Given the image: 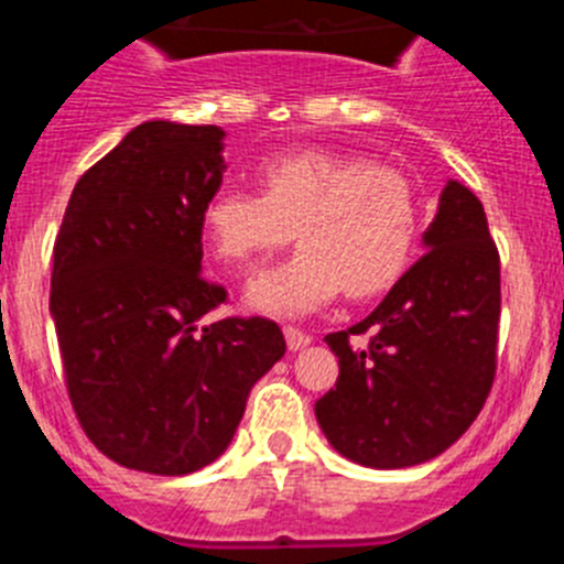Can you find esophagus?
I'll return each mask as SVG.
<instances>
[{"label": "esophagus", "instance_id": "1", "mask_svg": "<svg viewBox=\"0 0 564 564\" xmlns=\"http://www.w3.org/2000/svg\"><path fill=\"white\" fill-rule=\"evenodd\" d=\"M285 341H288V350L299 352V350H305L313 338L307 336L305 330H299V327H285Z\"/></svg>", "mask_w": 564, "mask_h": 564}]
</instances>
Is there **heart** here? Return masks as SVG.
Here are the masks:
<instances>
[{
  "mask_svg": "<svg viewBox=\"0 0 564 564\" xmlns=\"http://www.w3.org/2000/svg\"><path fill=\"white\" fill-rule=\"evenodd\" d=\"M259 188H214L200 217L214 257L237 268L285 246L296 228L302 248L246 288L248 311L307 316L341 291L352 299L387 291L410 265L421 206L395 169L372 166L361 154L305 149L268 158Z\"/></svg>",
  "mask_w": 564,
  "mask_h": 564,
  "instance_id": "b5f03b06",
  "label": "heart"
}]
</instances>
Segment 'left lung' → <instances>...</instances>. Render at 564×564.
Returning <instances> with one entry per match:
<instances>
[{"label": "left lung", "mask_w": 564, "mask_h": 564, "mask_svg": "<svg viewBox=\"0 0 564 564\" xmlns=\"http://www.w3.org/2000/svg\"><path fill=\"white\" fill-rule=\"evenodd\" d=\"M423 257L370 316L325 336L336 390L316 401L333 449L358 466L406 468L443 455L495 381L500 257L475 192L446 181ZM371 333V344H349Z\"/></svg>", "instance_id": "left-lung-1"}]
</instances>
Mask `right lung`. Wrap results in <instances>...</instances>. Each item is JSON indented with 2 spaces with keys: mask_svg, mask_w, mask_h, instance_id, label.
Segmentation results:
<instances>
[{
  "mask_svg": "<svg viewBox=\"0 0 564 564\" xmlns=\"http://www.w3.org/2000/svg\"><path fill=\"white\" fill-rule=\"evenodd\" d=\"M226 132L147 121L82 174L53 248L50 316L84 432L109 460L181 477L234 441L251 387L285 356L268 318H200L203 206Z\"/></svg>",
  "mask_w": 564,
  "mask_h": 564,
  "instance_id": "obj_1",
  "label": "right lung"
}]
</instances>
